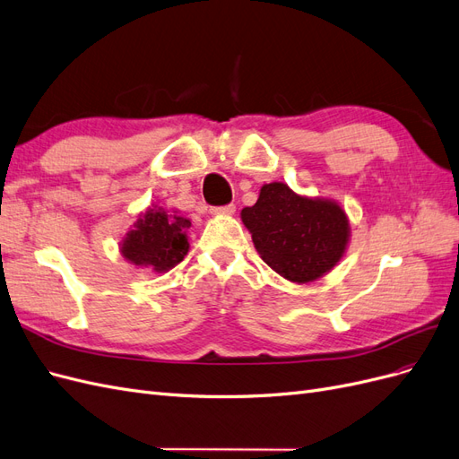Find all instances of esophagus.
I'll return each instance as SVG.
<instances>
[{
    "label": "esophagus",
    "mask_w": 459,
    "mask_h": 459,
    "mask_svg": "<svg viewBox=\"0 0 459 459\" xmlns=\"http://www.w3.org/2000/svg\"><path fill=\"white\" fill-rule=\"evenodd\" d=\"M212 214H220V216H231L235 212V204H226V206H214L211 208Z\"/></svg>",
    "instance_id": "esophagus-1"
}]
</instances>
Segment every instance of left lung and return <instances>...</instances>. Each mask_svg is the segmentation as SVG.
Segmentation results:
<instances>
[{
	"label": "left lung",
	"mask_w": 459,
	"mask_h": 459,
	"mask_svg": "<svg viewBox=\"0 0 459 459\" xmlns=\"http://www.w3.org/2000/svg\"><path fill=\"white\" fill-rule=\"evenodd\" d=\"M260 258L293 283H310L342 258L349 218L329 199L297 195L287 184L262 186L258 201L241 211Z\"/></svg>",
	"instance_id": "1"
}]
</instances>
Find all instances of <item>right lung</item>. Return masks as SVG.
Returning a JSON list of instances; mask_svg holds the SVG:
<instances>
[{
  "instance_id": "obj_1",
  "label": "right lung",
  "mask_w": 459,
  "mask_h": 459,
  "mask_svg": "<svg viewBox=\"0 0 459 459\" xmlns=\"http://www.w3.org/2000/svg\"><path fill=\"white\" fill-rule=\"evenodd\" d=\"M191 221L169 214L160 206L147 208L134 230L120 243V253L135 266H145L159 273L169 272L184 260L189 251L187 230Z\"/></svg>"
}]
</instances>
